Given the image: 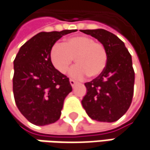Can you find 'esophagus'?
I'll return each instance as SVG.
<instances>
[{"label": "esophagus", "instance_id": "1", "mask_svg": "<svg viewBox=\"0 0 150 150\" xmlns=\"http://www.w3.org/2000/svg\"><path fill=\"white\" fill-rule=\"evenodd\" d=\"M70 83H71V87H72V88H74V86H75V84L77 83V82H76V81H74L73 79H70Z\"/></svg>", "mask_w": 150, "mask_h": 150}]
</instances>
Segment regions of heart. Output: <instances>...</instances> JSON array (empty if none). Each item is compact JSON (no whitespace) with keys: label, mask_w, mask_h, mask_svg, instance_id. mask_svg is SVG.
<instances>
[{"label":"heart","mask_w":150,"mask_h":150,"mask_svg":"<svg viewBox=\"0 0 150 150\" xmlns=\"http://www.w3.org/2000/svg\"><path fill=\"white\" fill-rule=\"evenodd\" d=\"M74 58L77 65L71 69L70 76L82 79L86 75L90 78L99 76L106 67L108 54L102 43L86 36L71 37L63 44L56 42L50 48V61L60 73L68 71Z\"/></svg>","instance_id":"b5f03b06"}]
</instances>
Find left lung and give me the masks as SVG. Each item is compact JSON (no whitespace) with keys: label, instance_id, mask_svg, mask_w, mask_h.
<instances>
[{"label":"left lung","instance_id":"left-lung-1","mask_svg":"<svg viewBox=\"0 0 150 150\" xmlns=\"http://www.w3.org/2000/svg\"><path fill=\"white\" fill-rule=\"evenodd\" d=\"M80 31L97 39L108 54L104 71L96 79L84 83L87 93L82 106L92 120L114 122L126 112L132 101L135 73L132 55L123 42L106 30Z\"/></svg>","mask_w":150,"mask_h":150}]
</instances>
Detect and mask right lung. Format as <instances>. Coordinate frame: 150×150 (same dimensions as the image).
I'll use <instances>...</instances> for the list:
<instances>
[{"label":"right lung","instance_id":"right-lung-1","mask_svg":"<svg viewBox=\"0 0 150 150\" xmlns=\"http://www.w3.org/2000/svg\"><path fill=\"white\" fill-rule=\"evenodd\" d=\"M77 30L40 32L19 48L13 61V91L20 112L30 123L46 125L60 117L64 100L72 91L69 79L54 67L51 47Z\"/></svg>","mask_w":150,"mask_h":150}]
</instances>
